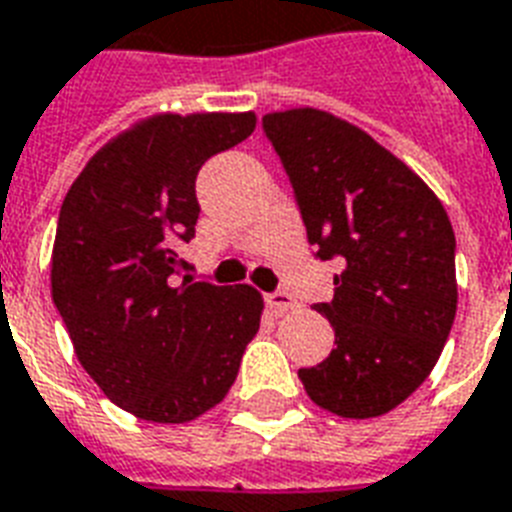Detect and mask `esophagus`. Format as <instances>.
<instances>
[{"mask_svg":"<svg viewBox=\"0 0 512 512\" xmlns=\"http://www.w3.org/2000/svg\"><path fill=\"white\" fill-rule=\"evenodd\" d=\"M267 304H269V307H272V310L277 312V315H283V312L296 310V299H293L291 293H285V291L269 293V296H267Z\"/></svg>","mask_w":512,"mask_h":512,"instance_id":"34e87169","label":"esophagus"}]
</instances>
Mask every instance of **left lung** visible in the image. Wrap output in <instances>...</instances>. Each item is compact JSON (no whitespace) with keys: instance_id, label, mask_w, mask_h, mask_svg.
<instances>
[{"instance_id":"obj_1","label":"left lung","mask_w":512,"mask_h":512,"mask_svg":"<svg viewBox=\"0 0 512 512\" xmlns=\"http://www.w3.org/2000/svg\"><path fill=\"white\" fill-rule=\"evenodd\" d=\"M283 162L307 240L339 259L323 363L299 368L304 390L336 417H382L425 382L457 315L454 229L441 200L392 152L320 109L261 120Z\"/></svg>"}]
</instances>
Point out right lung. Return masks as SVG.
<instances>
[{
  "label": "right lung",
  "instance_id": "1",
  "mask_svg": "<svg viewBox=\"0 0 512 512\" xmlns=\"http://www.w3.org/2000/svg\"><path fill=\"white\" fill-rule=\"evenodd\" d=\"M256 114H157L95 152L66 192L50 283L74 352L133 417L192 422L224 400L264 301L251 285L178 280L200 216L194 181Z\"/></svg>",
  "mask_w": 512,
  "mask_h": 512
}]
</instances>
